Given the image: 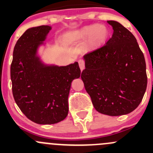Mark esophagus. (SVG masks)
I'll use <instances>...</instances> for the list:
<instances>
[{"label": "esophagus", "instance_id": "esophagus-1", "mask_svg": "<svg viewBox=\"0 0 153 153\" xmlns=\"http://www.w3.org/2000/svg\"><path fill=\"white\" fill-rule=\"evenodd\" d=\"M78 64H79L81 70H83L84 69V67H85V63H84V61H83V60H79L78 61Z\"/></svg>", "mask_w": 153, "mask_h": 153}]
</instances>
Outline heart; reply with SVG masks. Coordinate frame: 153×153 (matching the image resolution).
<instances>
[{
	"instance_id": "b5f03b06",
	"label": "heart",
	"mask_w": 153,
	"mask_h": 153,
	"mask_svg": "<svg viewBox=\"0 0 153 153\" xmlns=\"http://www.w3.org/2000/svg\"><path fill=\"white\" fill-rule=\"evenodd\" d=\"M109 30L103 24H92L83 27L78 31L72 32L69 35L71 41H80L88 38V45L90 47H96L101 45L107 39Z\"/></svg>"
}]
</instances>
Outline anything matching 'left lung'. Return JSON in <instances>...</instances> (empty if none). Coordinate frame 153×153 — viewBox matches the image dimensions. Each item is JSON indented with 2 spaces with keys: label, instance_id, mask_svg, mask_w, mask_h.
<instances>
[{
  "label": "left lung",
  "instance_id": "8db88e82",
  "mask_svg": "<svg viewBox=\"0 0 153 153\" xmlns=\"http://www.w3.org/2000/svg\"><path fill=\"white\" fill-rule=\"evenodd\" d=\"M105 45L84 55L81 79L94 107L110 116L126 115L142 101L147 85L146 62L136 38L117 21Z\"/></svg>",
  "mask_w": 153,
  "mask_h": 153
}]
</instances>
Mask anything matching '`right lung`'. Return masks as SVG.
I'll return each instance as SVG.
<instances>
[{
  "mask_svg": "<svg viewBox=\"0 0 153 153\" xmlns=\"http://www.w3.org/2000/svg\"><path fill=\"white\" fill-rule=\"evenodd\" d=\"M50 29L44 25L27 29L15 44L10 68L17 105L29 120L39 124L65 119L71 83L81 75L78 62L65 67L47 66L37 55Z\"/></svg>",
  "mask_w": 153,
  "mask_h": 153,
  "instance_id": "right-lung-1",
  "label": "right lung"
}]
</instances>
